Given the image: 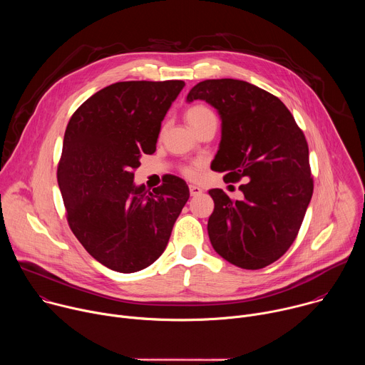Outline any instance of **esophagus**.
I'll return each mask as SVG.
<instances>
[{"mask_svg": "<svg viewBox=\"0 0 365 365\" xmlns=\"http://www.w3.org/2000/svg\"><path fill=\"white\" fill-rule=\"evenodd\" d=\"M189 192H190V196H197L202 193V189L196 185H189Z\"/></svg>", "mask_w": 365, "mask_h": 365, "instance_id": "obj_1", "label": "esophagus"}]
</instances>
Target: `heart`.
I'll list each match as a JSON object with an SVG mask.
<instances>
[{
  "instance_id": "heart-1",
  "label": "heart",
  "mask_w": 365,
  "mask_h": 365,
  "mask_svg": "<svg viewBox=\"0 0 365 365\" xmlns=\"http://www.w3.org/2000/svg\"><path fill=\"white\" fill-rule=\"evenodd\" d=\"M185 120H186V123L190 125V128L193 130V131H196L200 125H203L205 123H207V121H211V120H217L215 118V114L207 108V107H205V106H193V107H190L187 111H186V114H185ZM202 168V162H193V163H190V165H187V166H185L183 168V173L186 175V176H189V178H195L197 173H199V169Z\"/></svg>"
}]
</instances>
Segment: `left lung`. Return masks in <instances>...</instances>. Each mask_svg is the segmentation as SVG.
I'll return each mask as SVG.
<instances>
[{
    "label": "left lung",
    "mask_w": 365,
    "mask_h": 365,
    "mask_svg": "<svg viewBox=\"0 0 365 365\" xmlns=\"http://www.w3.org/2000/svg\"><path fill=\"white\" fill-rule=\"evenodd\" d=\"M186 99L207 102L221 117L214 170L225 172L227 183L247 180L242 200L210 190L211 244L237 267L263 269L293 244L314 193L304 134L277 96L244 81L207 79Z\"/></svg>",
    "instance_id": "obj_1"
}]
</instances>
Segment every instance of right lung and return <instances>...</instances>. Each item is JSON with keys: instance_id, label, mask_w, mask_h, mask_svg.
I'll return each instance as SVG.
<instances>
[{"instance_id": "1", "label": "right lung", "mask_w": 365, "mask_h": 365, "mask_svg": "<svg viewBox=\"0 0 365 365\" xmlns=\"http://www.w3.org/2000/svg\"><path fill=\"white\" fill-rule=\"evenodd\" d=\"M183 86V81L113 83L88 98L66 127L58 166L66 218L85 250L114 272L153 264L189 199L178 176L153 190L133 182L141 155L155 151L162 121Z\"/></svg>"}]
</instances>
